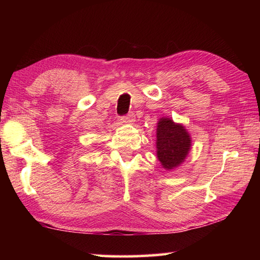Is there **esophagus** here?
<instances>
[{
	"mask_svg": "<svg viewBox=\"0 0 260 260\" xmlns=\"http://www.w3.org/2000/svg\"><path fill=\"white\" fill-rule=\"evenodd\" d=\"M122 121L126 122V124H133L135 121V116L133 113H128L126 117L122 118Z\"/></svg>",
	"mask_w": 260,
	"mask_h": 260,
	"instance_id": "esophagus-1",
	"label": "esophagus"
}]
</instances>
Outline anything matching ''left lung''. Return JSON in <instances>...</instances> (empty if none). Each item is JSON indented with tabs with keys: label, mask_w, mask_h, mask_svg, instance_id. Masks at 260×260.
<instances>
[{
	"label": "left lung",
	"mask_w": 260,
	"mask_h": 260,
	"mask_svg": "<svg viewBox=\"0 0 260 260\" xmlns=\"http://www.w3.org/2000/svg\"><path fill=\"white\" fill-rule=\"evenodd\" d=\"M156 155L160 165L171 171L179 167L191 149V136L182 124L161 117L157 122Z\"/></svg>",
	"instance_id": "obj_1"
}]
</instances>
